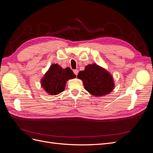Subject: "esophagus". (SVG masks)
<instances>
[{
  "mask_svg": "<svg viewBox=\"0 0 153 153\" xmlns=\"http://www.w3.org/2000/svg\"><path fill=\"white\" fill-rule=\"evenodd\" d=\"M73 72H74V73L76 75H78V69H74V70H73Z\"/></svg>",
  "mask_w": 153,
  "mask_h": 153,
  "instance_id": "1",
  "label": "esophagus"
}]
</instances>
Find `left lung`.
Returning <instances> with one entry per match:
<instances>
[{"label":"left lung","instance_id":"8db88e82","mask_svg":"<svg viewBox=\"0 0 153 153\" xmlns=\"http://www.w3.org/2000/svg\"><path fill=\"white\" fill-rule=\"evenodd\" d=\"M84 83L85 89L95 96L109 94L114 89L112 75L103 68L96 64H89L77 76Z\"/></svg>","mask_w":153,"mask_h":153}]
</instances>
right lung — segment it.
I'll return each instance as SVG.
<instances>
[{"label": "right lung", "instance_id": "add662e5", "mask_svg": "<svg viewBox=\"0 0 153 153\" xmlns=\"http://www.w3.org/2000/svg\"><path fill=\"white\" fill-rule=\"evenodd\" d=\"M76 77L69 68H62L57 64H52L41 80V86L50 95H57L65 89L66 83Z\"/></svg>", "mask_w": 153, "mask_h": 153}]
</instances>
